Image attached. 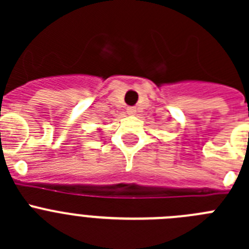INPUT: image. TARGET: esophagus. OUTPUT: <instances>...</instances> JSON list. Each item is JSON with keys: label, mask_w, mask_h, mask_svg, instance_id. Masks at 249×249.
<instances>
[{"label": "esophagus", "mask_w": 249, "mask_h": 249, "mask_svg": "<svg viewBox=\"0 0 249 249\" xmlns=\"http://www.w3.org/2000/svg\"><path fill=\"white\" fill-rule=\"evenodd\" d=\"M127 113L133 116V114H136V108H133V107H128V108H127Z\"/></svg>", "instance_id": "esophagus-1"}]
</instances>
